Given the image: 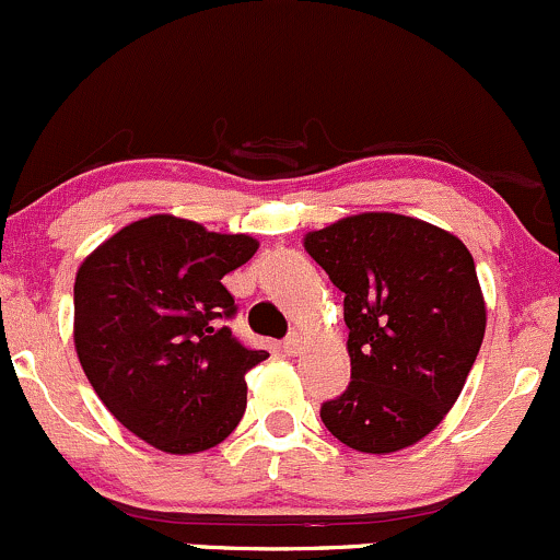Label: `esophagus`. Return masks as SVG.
Returning a JSON list of instances; mask_svg holds the SVG:
<instances>
[{
    "mask_svg": "<svg viewBox=\"0 0 560 560\" xmlns=\"http://www.w3.org/2000/svg\"><path fill=\"white\" fill-rule=\"evenodd\" d=\"M281 350H284L287 355H298L300 350H303V337H300L298 331H292V335L284 340V346H281Z\"/></svg>",
    "mask_w": 560,
    "mask_h": 560,
    "instance_id": "34e87169",
    "label": "esophagus"
}]
</instances>
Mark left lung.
Returning a JSON list of instances; mask_svg holds the SVG:
<instances>
[{
    "label": "left lung",
    "instance_id": "left-lung-1",
    "mask_svg": "<svg viewBox=\"0 0 560 560\" xmlns=\"http://www.w3.org/2000/svg\"><path fill=\"white\" fill-rule=\"evenodd\" d=\"M346 292L350 385L322 404L355 452L417 444L454 407L476 364L487 305L472 255L450 231L396 212H361L305 236Z\"/></svg>",
    "mask_w": 560,
    "mask_h": 560
}]
</instances>
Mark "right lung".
Listing matches in <instances>:
<instances>
[{"label": "right lung", "mask_w": 560, "mask_h": 560, "mask_svg": "<svg viewBox=\"0 0 560 560\" xmlns=\"http://www.w3.org/2000/svg\"><path fill=\"white\" fill-rule=\"evenodd\" d=\"M257 252L247 233H212L151 214L103 242L77 270L73 346L106 409L170 454L218 446L247 409L244 374L268 359L225 318L223 276Z\"/></svg>", "instance_id": "right-lung-1"}]
</instances>
